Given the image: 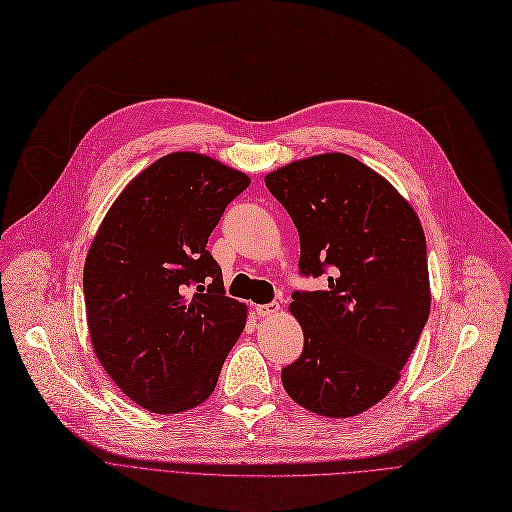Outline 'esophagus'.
I'll list each match as a JSON object with an SVG mask.
<instances>
[{
  "mask_svg": "<svg viewBox=\"0 0 512 512\" xmlns=\"http://www.w3.org/2000/svg\"><path fill=\"white\" fill-rule=\"evenodd\" d=\"M279 310H281L279 302H271V304H258V306H256V314H258V316H273V314H277Z\"/></svg>",
  "mask_w": 512,
  "mask_h": 512,
  "instance_id": "obj_1",
  "label": "esophagus"
}]
</instances>
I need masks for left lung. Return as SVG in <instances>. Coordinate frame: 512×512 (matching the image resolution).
<instances>
[{
  "label": "left lung",
  "mask_w": 512,
  "mask_h": 512,
  "mask_svg": "<svg viewBox=\"0 0 512 512\" xmlns=\"http://www.w3.org/2000/svg\"><path fill=\"white\" fill-rule=\"evenodd\" d=\"M300 235V273L329 287L294 291L304 350L281 371L289 398L348 419L400 379L431 308L421 221L398 189L348 154L289 162L264 177Z\"/></svg>",
  "instance_id": "left-lung-1"
}]
</instances>
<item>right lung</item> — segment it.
<instances>
[{
	"label": "right lung",
	"instance_id": "1",
	"mask_svg": "<svg viewBox=\"0 0 512 512\" xmlns=\"http://www.w3.org/2000/svg\"><path fill=\"white\" fill-rule=\"evenodd\" d=\"M248 185L210 156L173 152L123 189L91 241L83 291L95 356L156 415L208 400L246 327L248 308L225 296L206 243Z\"/></svg>",
	"mask_w": 512,
	"mask_h": 512
}]
</instances>
